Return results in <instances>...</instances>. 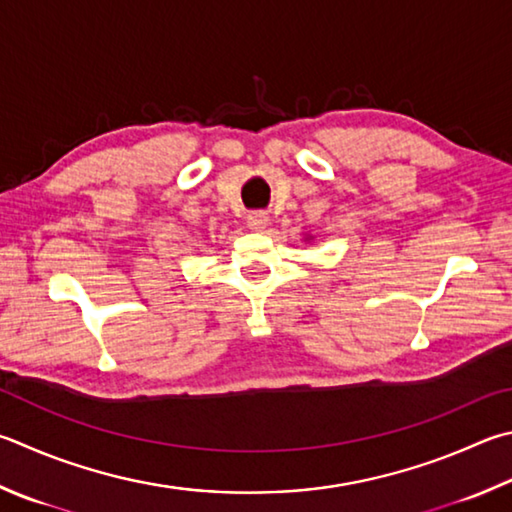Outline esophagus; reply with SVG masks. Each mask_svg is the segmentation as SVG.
Segmentation results:
<instances>
[{"mask_svg":"<svg viewBox=\"0 0 512 512\" xmlns=\"http://www.w3.org/2000/svg\"><path fill=\"white\" fill-rule=\"evenodd\" d=\"M268 224H271V219H268L266 212H253V215H248V226H250V230L262 232V230L268 228Z\"/></svg>","mask_w":512,"mask_h":512,"instance_id":"esophagus-1","label":"esophagus"}]
</instances>
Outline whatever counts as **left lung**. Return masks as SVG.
<instances>
[{"mask_svg":"<svg viewBox=\"0 0 512 512\" xmlns=\"http://www.w3.org/2000/svg\"><path fill=\"white\" fill-rule=\"evenodd\" d=\"M311 239H313L311 235H304V241H311Z\"/></svg>","mask_w":512,"mask_h":512,"instance_id":"1","label":"left lung"}]
</instances>
